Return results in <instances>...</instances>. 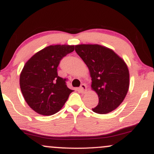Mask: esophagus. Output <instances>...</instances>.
<instances>
[{
	"mask_svg": "<svg viewBox=\"0 0 154 154\" xmlns=\"http://www.w3.org/2000/svg\"><path fill=\"white\" fill-rule=\"evenodd\" d=\"M79 91H80L82 93H85L88 91L87 86H86L85 84H82V85H81L80 88H79Z\"/></svg>",
	"mask_w": 154,
	"mask_h": 154,
	"instance_id": "esophagus-1",
	"label": "esophagus"
}]
</instances>
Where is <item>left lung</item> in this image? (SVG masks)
Here are the masks:
<instances>
[{
  "instance_id": "1",
  "label": "left lung",
  "mask_w": 154,
  "mask_h": 154,
  "mask_svg": "<svg viewBox=\"0 0 154 154\" xmlns=\"http://www.w3.org/2000/svg\"><path fill=\"white\" fill-rule=\"evenodd\" d=\"M75 51L87 65L91 88L99 99L93 111L105 114L115 110L122 103L130 86L127 63L112 49L98 44L77 45Z\"/></svg>"
}]
</instances>
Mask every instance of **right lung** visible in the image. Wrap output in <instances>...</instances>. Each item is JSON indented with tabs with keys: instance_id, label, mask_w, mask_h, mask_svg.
Instances as JSON below:
<instances>
[{
	"instance_id": "obj_1",
	"label": "right lung",
	"mask_w": 154,
	"mask_h": 154,
	"mask_svg": "<svg viewBox=\"0 0 154 154\" xmlns=\"http://www.w3.org/2000/svg\"><path fill=\"white\" fill-rule=\"evenodd\" d=\"M74 50L75 45H49L33 55L23 67L19 77L21 91L28 106L40 115L59 111L74 91L57 73L61 59Z\"/></svg>"
}]
</instances>
